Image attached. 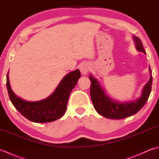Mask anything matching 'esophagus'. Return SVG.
<instances>
[{"instance_id": "esophagus-1", "label": "esophagus", "mask_w": 159, "mask_h": 159, "mask_svg": "<svg viewBox=\"0 0 159 159\" xmlns=\"http://www.w3.org/2000/svg\"><path fill=\"white\" fill-rule=\"evenodd\" d=\"M89 64H87L86 63H83L80 67V71L83 75H87V73L89 72Z\"/></svg>"}]
</instances>
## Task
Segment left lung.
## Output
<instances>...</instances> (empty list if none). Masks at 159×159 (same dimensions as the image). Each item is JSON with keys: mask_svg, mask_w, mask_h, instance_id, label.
Here are the masks:
<instances>
[{"mask_svg": "<svg viewBox=\"0 0 159 159\" xmlns=\"http://www.w3.org/2000/svg\"><path fill=\"white\" fill-rule=\"evenodd\" d=\"M133 40L138 51L146 54L141 39L134 35ZM150 69L149 66L150 77L143 88L141 96L139 98L130 102H118L108 96L98 81L92 75H89V78L92 82L90 87V96L97 112L108 119L116 120L124 119L137 113L146 103L151 92L152 76Z\"/></svg>", "mask_w": 159, "mask_h": 159, "instance_id": "left-lung-1", "label": "left lung"}]
</instances>
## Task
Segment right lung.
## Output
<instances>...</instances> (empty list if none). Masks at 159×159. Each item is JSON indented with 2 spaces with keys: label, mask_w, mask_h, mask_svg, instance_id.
Listing matches in <instances>:
<instances>
[{
  "label": "right lung",
  "mask_w": 159,
  "mask_h": 159,
  "mask_svg": "<svg viewBox=\"0 0 159 159\" xmlns=\"http://www.w3.org/2000/svg\"><path fill=\"white\" fill-rule=\"evenodd\" d=\"M80 76L79 69L68 73L51 95L35 102L23 100L13 93L10 86L9 72L7 76V88L13 105L24 117L36 123L50 122L59 119L65 113L70 94Z\"/></svg>",
  "instance_id": "right-lung-1"
}]
</instances>
